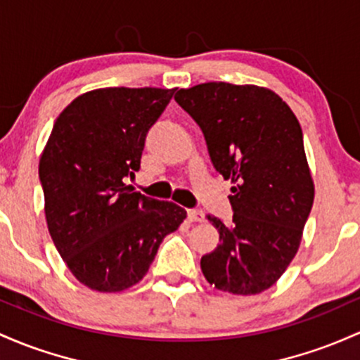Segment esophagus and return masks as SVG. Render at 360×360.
<instances>
[{"label": "esophagus", "instance_id": "esophagus-1", "mask_svg": "<svg viewBox=\"0 0 360 360\" xmlns=\"http://www.w3.org/2000/svg\"><path fill=\"white\" fill-rule=\"evenodd\" d=\"M188 219L189 222H205V213L193 208V210H188Z\"/></svg>", "mask_w": 360, "mask_h": 360}]
</instances>
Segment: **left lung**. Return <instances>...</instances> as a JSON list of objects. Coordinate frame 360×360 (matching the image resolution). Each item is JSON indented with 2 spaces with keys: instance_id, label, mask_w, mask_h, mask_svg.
<instances>
[{
  "instance_id": "left-lung-1",
  "label": "left lung",
  "mask_w": 360,
  "mask_h": 360,
  "mask_svg": "<svg viewBox=\"0 0 360 360\" xmlns=\"http://www.w3.org/2000/svg\"><path fill=\"white\" fill-rule=\"evenodd\" d=\"M174 98L203 131L217 172L234 183L232 224L207 217L220 244L201 258L205 278L238 295L270 289L299 250L314 200L297 117L256 85L208 82Z\"/></svg>"
}]
</instances>
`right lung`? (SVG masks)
<instances>
[{
	"label": "right lung",
	"mask_w": 360,
	"mask_h": 360,
	"mask_svg": "<svg viewBox=\"0 0 360 360\" xmlns=\"http://www.w3.org/2000/svg\"><path fill=\"white\" fill-rule=\"evenodd\" d=\"M176 89L109 86L77 97L58 116L39 162L49 234L78 282L129 289L147 275L164 238L186 219L172 201L124 183Z\"/></svg>",
	"instance_id": "1"
}]
</instances>
